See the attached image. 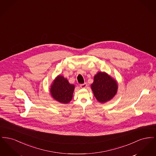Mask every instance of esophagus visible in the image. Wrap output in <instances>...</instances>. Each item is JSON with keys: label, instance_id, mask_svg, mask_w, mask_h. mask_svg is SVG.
Instances as JSON below:
<instances>
[{"label": "esophagus", "instance_id": "1", "mask_svg": "<svg viewBox=\"0 0 156 156\" xmlns=\"http://www.w3.org/2000/svg\"><path fill=\"white\" fill-rule=\"evenodd\" d=\"M80 87L82 88H85L87 87V83H82L80 85Z\"/></svg>", "mask_w": 156, "mask_h": 156}]
</instances>
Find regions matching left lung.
Masks as SVG:
<instances>
[{
  "mask_svg": "<svg viewBox=\"0 0 156 156\" xmlns=\"http://www.w3.org/2000/svg\"><path fill=\"white\" fill-rule=\"evenodd\" d=\"M91 88L97 100L101 103H105L115 95L118 85L116 81L109 75L99 72L95 75Z\"/></svg>",
  "mask_w": 156,
  "mask_h": 156,
  "instance_id": "obj_1",
  "label": "left lung"
}]
</instances>
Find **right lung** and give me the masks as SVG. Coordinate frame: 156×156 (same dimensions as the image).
<instances>
[{
  "label": "right lung",
  "mask_w": 156,
  "mask_h": 156,
  "mask_svg": "<svg viewBox=\"0 0 156 156\" xmlns=\"http://www.w3.org/2000/svg\"><path fill=\"white\" fill-rule=\"evenodd\" d=\"M75 86L70 84L67 79L59 75L53 82L50 92L52 97L62 104L69 103L73 98Z\"/></svg>",
  "instance_id": "1"
}]
</instances>
